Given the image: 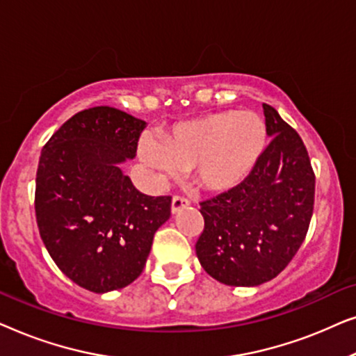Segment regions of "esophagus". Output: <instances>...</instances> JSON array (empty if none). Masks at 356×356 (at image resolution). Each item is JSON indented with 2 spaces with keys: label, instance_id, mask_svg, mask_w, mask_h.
I'll list each match as a JSON object with an SVG mask.
<instances>
[{
  "label": "esophagus",
  "instance_id": "1",
  "mask_svg": "<svg viewBox=\"0 0 356 356\" xmlns=\"http://www.w3.org/2000/svg\"><path fill=\"white\" fill-rule=\"evenodd\" d=\"M186 206H189V199H186L184 196H175L172 199V212L173 213L181 211V209Z\"/></svg>",
  "mask_w": 356,
  "mask_h": 356
}]
</instances>
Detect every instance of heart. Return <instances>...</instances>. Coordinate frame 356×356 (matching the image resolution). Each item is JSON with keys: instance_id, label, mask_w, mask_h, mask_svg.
I'll list each match as a JSON object with an SVG mask.
<instances>
[{"instance_id": "heart-1", "label": "heart", "mask_w": 356, "mask_h": 356, "mask_svg": "<svg viewBox=\"0 0 356 356\" xmlns=\"http://www.w3.org/2000/svg\"><path fill=\"white\" fill-rule=\"evenodd\" d=\"M267 129L251 111H222L177 124L160 140L144 134L139 157L162 178L194 168L196 181L213 193L228 191L250 177L264 155Z\"/></svg>"}]
</instances>
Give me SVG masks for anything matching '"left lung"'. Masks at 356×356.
<instances>
[{
  "instance_id": "left-lung-1",
  "label": "left lung",
  "mask_w": 356,
  "mask_h": 356,
  "mask_svg": "<svg viewBox=\"0 0 356 356\" xmlns=\"http://www.w3.org/2000/svg\"><path fill=\"white\" fill-rule=\"evenodd\" d=\"M272 140L250 177L201 202L196 243L204 270L220 284L256 286L280 274L308 233L316 177L300 134L262 104Z\"/></svg>"
}]
</instances>
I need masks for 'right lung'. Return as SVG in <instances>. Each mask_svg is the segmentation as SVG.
Returning <instances> with one entry per match:
<instances>
[{
  "mask_svg": "<svg viewBox=\"0 0 356 356\" xmlns=\"http://www.w3.org/2000/svg\"><path fill=\"white\" fill-rule=\"evenodd\" d=\"M145 121L111 106L71 116L42 149L35 179L40 236L63 274L94 293L123 289L147 261L172 197L147 196L120 165Z\"/></svg>",
  "mask_w": 356,
  "mask_h": 356,
  "instance_id": "obj_1",
  "label": "right lung"
}]
</instances>
